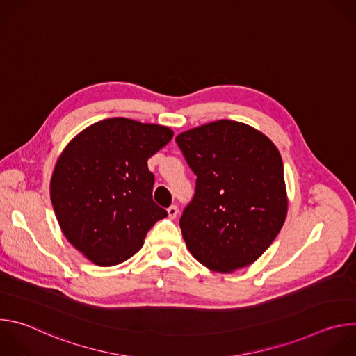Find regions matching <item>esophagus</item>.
Listing matches in <instances>:
<instances>
[{
    "instance_id": "esophagus-1",
    "label": "esophagus",
    "mask_w": 356,
    "mask_h": 356,
    "mask_svg": "<svg viewBox=\"0 0 356 356\" xmlns=\"http://www.w3.org/2000/svg\"><path fill=\"white\" fill-rule=\"evenodd\" d=\"M168 214H169V218H176L177 217V214H179V209H177V206H170L169 209H168Z\"/></svg>"
}]
</instances>
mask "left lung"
<instances>
[{
	"instance_id": "1",
	"label": "left lung",
	"mask_w": 356,
	"mask_h": 356,
	"mask_svg": "<svg viewBox=\"0 0 356 356\" xmlns=\"http://www.w3.org/2000/svg\"><path fill=\"white\" fill-rule=\"evenodd\" d=\"M176 143L197 176L180 218L190 253L216 272L253 264L287 214L277 147L259 131L228 120L186 131Z\"/></svg>"
}]
</instances>
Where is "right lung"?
<instances>
[{"label":"right lung","instance_id":"add662e5","mask_svg":"<svg viewBox=\"0 0 356 356\" xmlns=\"http://www.w3.org/2000/svg\"><path fill=\"white\" fill-rule=\"evenodd\" d=\"M172 138L168 127L110 118L84 129L63 150L50 200L65 236L92 264L127 261L168 216L152 198L155 176L147 159Z\"/></svg>","mask_w":356,"mask_h":356}]
</instances>
